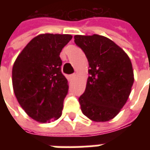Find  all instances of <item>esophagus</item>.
<instances>
[{
  "instance_id": "obj_1",
  "label": "esophagus",
  "mask_w": 150,
  "mask_h": 150,
  "mask_svg": "<svg viewBox=\"0 0 150 150\" xmlns=\"http://www.w3.org/2000/svg\"><path fill=\"white\" fill-rule=\"evenodd\" d=\"M75 77H76V74H72V75H70V78L71 79H75Z\"/></svg>"
}]
</instances>
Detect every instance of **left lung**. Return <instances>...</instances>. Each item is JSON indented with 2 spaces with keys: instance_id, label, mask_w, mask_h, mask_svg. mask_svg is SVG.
Returning <instances> with one entry per match:
<instances>
[{
  "instance_id": "8db88e82",
  "label": "left lung",
  "mask_w": 150,
  "mask_h": 150,
  "mask_svg": "<svg viewBox=\"0 0 150 150\" xmlns=\"http://www.w3.org/2000/svg\"><path fill=\"white\" fill-rule=\"evenodd\" d=\"M75 44L86 54L88 76L86 89L79 98L83 113L96 122L113 119L126 104L134 75L125 50L102 35H75Z\"/></svg>"
}]
</instances>
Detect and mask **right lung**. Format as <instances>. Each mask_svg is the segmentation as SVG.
Here are the masks:
<instances>
[{"instance_id":"right-lung-1","label":"right lung","mask_w":150,"mask_h":150,"mask_svg":"<svg viewBox=\"0 0 150 150\" xmlns=\"http://www.w3.org/2000/svg\"><path fill=\"white\" fill-rule=\"evenodd\" d=\"M71 38V34H38L13 63L15 96L25 113L38 122L50 123L62 116L68 83L61 72L59 55Z\"/></svg>"}]
</instances>
